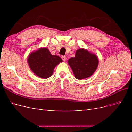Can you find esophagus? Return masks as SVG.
Here are the masks:
<instances>
[{"mask_svg":"<svg viewBox=\"0 0 132 132\" xmlns=\"http://www.w3.org/2000/svg\"><path fill=\"white\" fill-rule=\"evenodd\" d=\"M62 60L63 61H66V59H67V57H65V56H62Z\"/></svg>","mask_w":132,"mask_h":132,"instance_id":"34e87169","label":"esophagus"}]
</instances>
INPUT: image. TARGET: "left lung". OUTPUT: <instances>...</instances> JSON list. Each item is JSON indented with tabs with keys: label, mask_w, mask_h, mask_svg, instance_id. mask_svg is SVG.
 Listing matches in <instances>:
<instances>
[{
	"label": "left lung",
	"mask_w": 132,
	"mask_h": 132,
	"mask_svg": "<svg viewBox=\"0 0 132 132\" xmlns=\"http://www.w3.org/2000/svg\"><path fill=\"white\" fill-rule=\"evenodd\" d=\"M75 77L79 80L89 78L96 70L98 59L95 54L85 49H78L75 56L68 61Z\"/></svg>",
	"instance_id": "8db88e82"
}]
</instances>
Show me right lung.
Instances as JSON below:
<instances>
[{"mask_svg":"<svg viewBox=\"0 0 132 132\" xmlns=\"http://www.w3.org/2000/svg\"><path fill=\"white\" fill-rule=\"evenodd\" d=\"M58 55H52L48 49L41 48L31 53L27 59L30 68L35 75L43 79L50 78L54 68L62 62Z\"/></svg>","mask_w":132,"mask_h":132,"instance_id":"add662e5","label":"right lung"}]
</instances>
